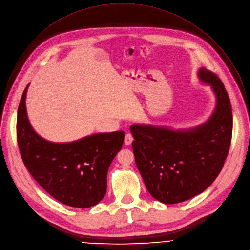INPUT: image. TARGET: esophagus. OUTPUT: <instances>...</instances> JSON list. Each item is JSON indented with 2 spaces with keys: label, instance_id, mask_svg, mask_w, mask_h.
I'll return each mask as SVG.
<instances>
[{
  "label": "esophagus",
  "instance_id": "obj_1",
  "mask_svg": "<svg viewBox=\"0 0 250 250\" xmlns=\"http://www.w3.org/2000/svg\"><path fill=\"white\" fill-rule=\"evenodd\" d=\"M133 140H134V137L131 133H127L125 135V144L126 145H130L133 142Z\"/></svg>",
  "mask_w": 250,
  "mask_h": 250
}]
</instances>
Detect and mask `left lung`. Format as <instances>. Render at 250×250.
Returning a JSON list of instances; mask_svg holds the SVG:
<instances>
[{
    "label": "left lung",
    "mask_w": 250,
    "mask_h": 250,
    "mask_svg": "<svg viewBox=\"0 0 250 250\" xmlns=\"http://www.w3.org/2000/svg\"><path fill=\"white\" fill-rule=\"evenodd\" d=\"M198 77L212 86L217 105L213 115L194 129L134 124L132 148L145 185L155 199L176 204L205 191L221 172L232 135V112L220 78L201 68Z\"/></svg>",
    "instance_id": "1"
}]
</instances>
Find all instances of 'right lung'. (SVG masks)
<instances>
[{
    "mask_svg": "<svg viewBox=\"0 0 250 250\" xmlns=\"http://www.w3.org/2000/svg\"><path fill=\"white\" fill-rule=\"evenodd\" d=\"M21 98L17 139L22 162L36 182L59 202L89 208L101 202L107 188L108 168L124 142V131L99 133L71 143L44 140L32 129Z\"/></svg>",
    "mask_w": 250,
    "mask_h": 250,
    "instance_id": "add662e5",
    "label": "right lung"
}]
</instances>
